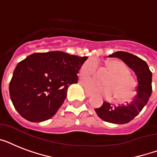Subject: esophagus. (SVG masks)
I'll use <instances>...</instances> for the list:
<instances>
[{"label":"esophagus","instance_id":"34e87169","mask_svg":"<svg viewBox=\"0 0 157 157\" xmlns=\"http://www.w3.org/2000/svg\"><path fill=\"white\" fill-rule=\"evenodd\" d=\"M86 96H88V97H90V96L92 95V94L90 93V92H89V91H87V90H86Z\"/></svg>","mask_w":157,"mask_h":157}]
</instances>
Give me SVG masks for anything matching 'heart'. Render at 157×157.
Instances as JSON below:
<instances>
[{"label":"heart","instance_id":"b5f03b06","mask_svg":"<svg viewBox=\"0 0 157 157\" xmlns=\"http://www.w3.org/2000/svg\"><path fill=\"white\" fill-rule=\"evenodd\" d=\"M98 63L95 59L90 58L84 62L80 69V74L83 77H90L95 73ZM106 68L111 72L105 78L104 84L101 85L94 79L81 81L82 86L90 93L98 94L107 98L113 97L118 103L130 100L136 92V80L131 74L127 65L120 60H112L106 63Z\"/></svg>","mask_w":157,"mask_h":157}]
</instances>
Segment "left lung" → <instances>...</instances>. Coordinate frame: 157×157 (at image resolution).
Masks as SVG:
<instances>
[{"label": "left lung", "mask_w": 157, "mask_h": 157, "mask_svg": "<svg viewBox=\"0 0 157 157\" xmlns=\"http://www.w3.org/2000/svg\"><path fill=\"white\" fill-rule=\"evenodd\" d=\"M108 57L121 59L135 72L138 78L137 94L129 103L126 102V103L116 106L104 102L100 107L94 110L98 117L104 121L119 124L129 123L139 114L148 102L152 91L151 71L146 62L129 53L117 51Z\"/></svg>", "instance_id": "1"}]
</instances>
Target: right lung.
<instances>
[{"instance_id":"right-lung-1","label":"right lung","mask_w":157,"mask_h":157,"mask_svg":"<svg viewBox=\"0 0 157 157\" xmlns=\"http://www.w3.org/2000/svg\"><path fill=\"white\" fill-rule=\"evenodd\" d=\"M86 59L50 51L35 53L19 62L9 87L14 108L29 121L50 119L63 103L67 87L78 82L77 74Z\"/></svg>"}]
</instances>
